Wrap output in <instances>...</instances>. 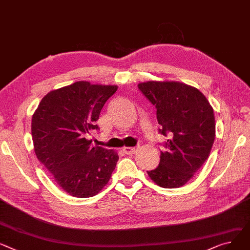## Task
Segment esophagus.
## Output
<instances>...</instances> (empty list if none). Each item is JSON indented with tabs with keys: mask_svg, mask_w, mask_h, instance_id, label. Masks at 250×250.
I'll return each instance as SVG.
<instances>
[{
	"mask_svg": "<svg viewBox=\"0 0 250 250\" xmlns=\"http://www.w3.org/2000/svg\"><path fill=\"white\" fill-rule=\"evenodd\" d=\"M123 149L126 155H134L138 151V146H125Z\"/></svg>",
	"mask_w": 250,
	"mask_h": 250,
	"instance_id": "1",
	"label": "esophagus"
}]
</instances>
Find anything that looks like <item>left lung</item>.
Returning a JSON list of instances; mask_svg holds the SVG:
<instances>
[{
  "mask_svg": "<svg viewBox=\"0 0 250 250\" xmlns=\"http://www.w3.org/2000/svg\"><path fill=\"white\" fill-rule=\"evenodd\" d=\"M140 90L157 108L160 132L169 140L148 177L163 188H179L208 159L215 140L213 108L196 87L179 81H146Z\"/></svg>",
  "mask_w": 250,
  "mask_h": 250,
  "instance_id": "8db88e82",
  "label": "left lung"
}]
</instances>
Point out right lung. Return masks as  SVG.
<instances>
[{"mask_svg":"<svg viewBox=\"0 0 250 250\" xmlns=\"http://www.w3.org/2000/svg\"><path fill=\"white\" fill-rule=\"evenodd\" d=\"M116 85L77 81L50 91L32 116L37 159L69 195L88 198L107 184L119 161L113 149L92 146L87 136Z\"/></svg>","mask_w":250,"mask_h":250,"instance_id":"obj_1","label":"right lung"}]
</instances>
